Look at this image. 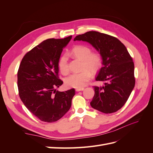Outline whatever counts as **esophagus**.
Here are the masks:
<instances>
[{"instance_id": "obj_1", "label": "esophagus", "mask_w": 153, "mask_h": 153, "mask_svg": "<svg viewBox=\"0 0 153 153\" xmlns=\"http://www.w3.org/2000/svg\"><path fill=\"white\" fill-rule=\"evenodd\" d=\"M84 90V88H76V89H75V91L76 92H78V91H82Z\"/></svg>"}]
</instances>
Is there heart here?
Instances as JSON below:
<instances>
[{
  "instance_id": "heart-1",
  "label": "heart",
  "mask_w": 153,
  "mask_h": 153,
  "mask_svg": "<svg viewBox=\"0 0 153 153\" xmlns=\"http://www.w3.org/2000/svg\"><path fill=\"white\" fill-rule=\"evenodd\" d=\"M70 54L82 61V69L79 73H73L64 80L66 86L68 87L82 88L89 82L92 73H96L101 68L103 59L100 53L91 52V49L84 45H78L70 51ZM58 66L60 71L63 75H67L69 72L68 66V59L66 55L59 58Z\"/></svg>"
}]
</instances>
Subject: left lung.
<instances>
[{
    "instance_id": "8db88e82",
    "label": "left lung",
    "mask_w": 153,
    "mask_h": 153,
    "mask_svg": "<svg viewBox=\"0 0 153 153\" xmlns=\"http://www.w3.org/2000/svg\"><path fill=\"white\" fill-rule=\"evenodd\" d=\"M74 41L90 43L103 59L96 80L105 84L94 86L91 106L105 114L117 112L126 103L135 84L134 63L126 47L115 37L96 31L76 36Z\"/></svg>"
}]
</instances>
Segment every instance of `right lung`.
Returning <instances> with one entry per match:
<instances>
[{"label": "right lung", "instance_id": "1", "mask_svg": "<svg viewBox=\"0 0 153 153\" xmlns=\"http://www.w3.org/2000/svg\"><path fill=\"white\" fill-rule=\"evenodd\" d=\"M71 38L46 39L27 52L21 61L18 71L20 98L41 121H58L71 106L75 89H55L63 84L59 78V59Z\"/></svg>", "mask_w": 153, "mask_h": 153}]
</instances>
